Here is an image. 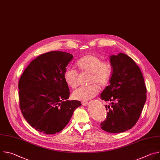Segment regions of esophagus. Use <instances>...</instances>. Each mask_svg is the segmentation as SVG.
<instances>
[{
	"instance_id": "34e87169",
	"label": "esophagus",
	"mask_w": 160,
	"mask_h": 160,
	"mask_svg": "<svg viewBox=\"0 0 160 160\" xmlns=\"http://www.w3.org/2000/svg\"><path fill=\"white\" fill-rule=\"evenodd\" d=\"M82 105L83 106H87L88 105V102H87V101H83V102H82Z\"/></svg>"
}]
</instances>
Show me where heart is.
<instances>
[{"mask_svg": "<svg viewBox=\"0 0 160 160\" xmlns=\"http://www.w3.org/2000/svg\"><path fill=\"white\" fill-rule=\"evenodd\" d=\"M76 68L82 73L89 74L87 87H82L73 92V98L79 101H88L95 97L99 92L100 87L105 86L109 82L112 66L109 62L102 61L101 58L96 55L89 54L80 58L76 62ZM77 72L71 68H67L63 74V78L66 85L75 88L78 85Z\"/></svg>", "mask_w": 160, "mask_h": 160, "instance_id": "b5f03b06", "label": "heart"}]
</instances>
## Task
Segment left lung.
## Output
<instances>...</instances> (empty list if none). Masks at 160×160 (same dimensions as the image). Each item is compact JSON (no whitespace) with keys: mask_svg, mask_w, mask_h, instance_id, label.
Returning a JSON list of instances; mask_svg holds the SVG:
<instances>
[{"mask_svg":"<svg viewBox=\"0 0 160 160\" xmlns=\"http://www.w3.org/2000/svg\"><path fill=\"white\" fill-rule=\"evenodd\" d=\"M112 72L101 99L109 102L106 120L101 128L109 133H121L132 128L138 121L146 101V87L139 66L127 54L109 56Z\"/></svg>","mask_w":160,"mask_h":160,"instance_id":"left-lung-1","label":"left lung"}]
</instances>
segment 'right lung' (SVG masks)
<instances>
[{
  "instance_id": "obj_1",
  "label": "right lung",
  "mask_w": 160,
  "mask_h": 160,
  "mask_svg": "<svg viewBox=\"0 0 160 160\" xmlns=\"http://www.w3.org/2000/svg\"><path fill=\"white\" fill-rule=\"evenodd\" d=\"M73 55L51 51L33 59L21 75L19 99L21 112L37 130L54 134L70 120L79 101H68L70 95L63 74Z\"/></svg>"
}]
</instances>
